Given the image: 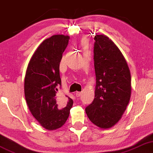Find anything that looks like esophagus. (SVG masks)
Segmentation results:
<instances>
[{
	"label": "esophagus",
	"instance_id": "obj_1",
	"mask_svg": "<svg viewBox=\"0 0 153 153\" xmlns=\"http://www.w3.org/2000/svg\"><path fill=\"white\" fill-rule=\"evenodd\" d=\"M81 94H82V92H77L76 93H75V96H76L77 97H78L81 96Z\"/></svg>",
	"mask_w": 153,
	"mask_h": 153
}]
</instances>
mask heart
I'll list each match as a JSON object with an SVG mask.
<instances>
[{"label": "heart", "instance_id": "b5f03b06", "mask_svg": "<svg viewBox=\"0 0 153 153\" xmlns=\"http://www.w3.org/2000/svg\"><path fill=\"white\" fill-rule=\"evenodd\" d=\"M84 46H85V45H84Z\"/></svg>", "mask_w": 153, "mask_h": 153}]
</instances>
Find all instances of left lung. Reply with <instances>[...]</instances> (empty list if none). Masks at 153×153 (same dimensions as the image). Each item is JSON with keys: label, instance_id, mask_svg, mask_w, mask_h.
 I'll use <instances>...</instances> for the list:
<instances>
[{"label": "left lung", "instance_id": "8db88e82", "mask_svg": "<svg viewBox=\"0 0 153 153\" xmlns=\"http://www.w3.org/2000/svg\"><path fill=\"white\" fill-rule=\"evenodd\" d=\"M94 45L96 86L94 99L85 111L100 128H111L122 117L131 94V77L124 56L111 39L95 35Z\"/></svg>", "mask_w": 153, "mask_h": 153}]
</instances>
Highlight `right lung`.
Segmentation results:
<instances>
[{"label":"right lung","mask_w":153,"mask_h":153,"mask_svg":"<svg viewBox=\"0 0 153 153\" xmlns=\"http://www.w3.org/2000/svg\"><path fill=\"white\" fill-rule=\"evenodd\" d=\"M69 39L70 36L63 34L46 39L34 51L26 71L25 100L32 114L46 130L61 128L73 104L68 96L60 102L56 96L58 88L61 86L60 62Z\"/></svg>","instance_id":"obj_1"}]
</instances>
